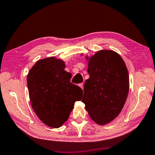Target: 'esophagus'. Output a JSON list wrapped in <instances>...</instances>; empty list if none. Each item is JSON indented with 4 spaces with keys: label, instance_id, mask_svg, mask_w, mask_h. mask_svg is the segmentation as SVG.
Masks as SVG:
<instances>
[{
    "label": "esophagus",
    "instance_id": "obj_1",
    "mask_svg": "<svg viewBox=\"0 0 155 155\" xmlns=\"http://www.w3.org/2000/svg\"><path fill=\"white\" fill-rule=\"evenodd\" d=\"M79 87L82 89V90H83V83H80L79 84Z\"/></svg>",
    "mask_w": 155,
    "mask_h": 155
}]
</instances>
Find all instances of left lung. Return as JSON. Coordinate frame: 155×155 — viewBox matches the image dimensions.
<instances>
[{"mask_svg": "<svg viewBox=\"0 0 155 155\" xmlns=\"http://www.w3.org/2000/svg\"><path fill=\"white\" fill-rule=\"evenodd\" d=\"M90 78L84 85L82 102L93 121L105 125L118 116L129 91V77L121 56L111 50H101L90 57Z\"/></svg>", "mask_w": 155, "mask_h": 155, "instance_id": "obj_1", "label": "left lung"}]
</instances>
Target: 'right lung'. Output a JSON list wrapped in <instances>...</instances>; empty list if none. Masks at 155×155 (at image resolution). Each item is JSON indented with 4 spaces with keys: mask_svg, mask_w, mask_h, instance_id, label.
Instances as JSON below:
<instances>
[{
    "mask_svg": "<svg viewBox=\"0 0 155 155\" xmlns=\"http://www.w3.org/2000/svg\"><path fill=\"white\" fill-rule=\"evenodd\" d=\"M65 68L63 60L51 57L38 60L27 75L31 107L50 127H61L82 96V89L70 83L72 74Z\"/></svg>",
    "mask_w": 155,
    "mask_h": 155,
    "instance_id": "obj_1",
    "label": "right lung"
}]
</instances>
